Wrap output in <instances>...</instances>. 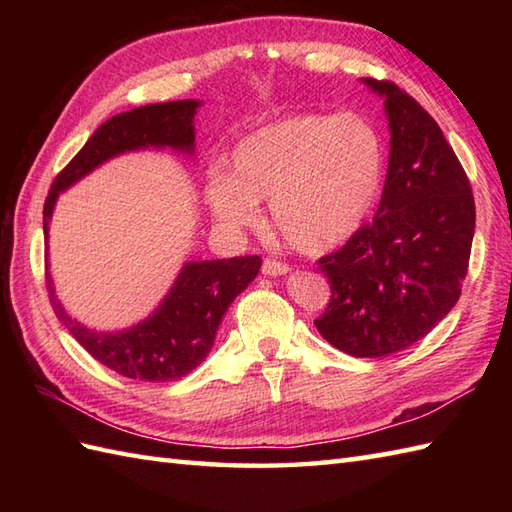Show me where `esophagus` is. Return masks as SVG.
Returning <instances> with one entry per match:
<instances>
[{
  "instance_id": "esophagus-1",
  "label": "esophagus",
  "mask_w": 512,
  "mask_h": 512,
  "mask_svg": "<svg viewBox=\"0 0 512 512\" xmlns=\"http://www.w3.org/2000/svg\"><path fill=\"white\" fill-rule=\"evenodd\" d=\"M262 273L268 277H281V275L290 273V268L286 264L275 262V259H266V262L262 264Z\"/></svg>"
}]
</instances>
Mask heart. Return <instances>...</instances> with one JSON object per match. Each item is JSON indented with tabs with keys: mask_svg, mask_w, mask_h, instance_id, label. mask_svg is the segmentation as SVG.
Wrapping results in <instances>:
<instances>
[{
	"mask_svg": "<svg viewBox=\"0 0 512 512\" xmlns=\"http://www.w3.org/2000/svg\"><path fill=\"white\" fill-rule=\"evenodd\" d=\"M385 178V145L358 114H297L246 134L233 147L231 173L206 180V202L222 226L262 220L270 202L279 235L299 253L345 244L367 220Z\"/></svg>",
	"mask_w": 512,
	"mask_h": 512,
	"instance_id": "b5f03b06",
	"label": "heart"
}]
</instances>
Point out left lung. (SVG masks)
Wrapping results in <instances>:
<instances>
[{"mask_svg": "<svg viewBox=\"0 0 512 512\" xmlns=\"http://www.w3.org/2000/svg\"><path fill=\"white\" fill-rule=\"evenodd\" d=\"M389 165L374 220L319 259L332 299L314 321L336 350L380 358L418 343L460 299L475 233L469 178L438 123L389 81Z\"/></svg>", "mask_w": 512, "mask_h": 512, "instance_id": "left-lung-1", "label": "left lung"}]
</instances>
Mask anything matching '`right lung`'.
<instances>
[{
    "mask_svg": "<svg viewBox=\"0 0 512 512\" xmlns=\"http://www.w3.org/2000/svg\"><path fill=\"white\" fill-rule=\"evenodd\" d=\"M200 107L202 101L195 99L154 103L116 114L96 129L70 165L52 182L43 206L46 259L52 213L63 191L112 158L134 151L171 149L173 154L193 158V121ZM259 268H262V257L257 255L184 262L154 312L123 330H92L72 319L57 299L52 275L48 273L46 279L54 314L96 361L125 378L167 383L187 376L204 361L228 306L253 284Z\"/></svg>",
    "mask_w": 512,
    "mask_h": 512,
    "instance_id": "right-lung-1",
    "label": "right lung"
}]
</instances>
